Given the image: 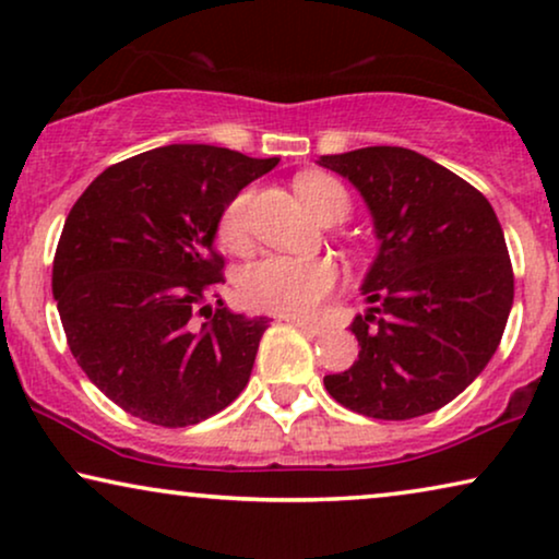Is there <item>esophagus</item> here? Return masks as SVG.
Returning <instances> with one entry per match:
<instances>
[{"label":"esophagus","instance_id":"1","mask_svg":"<svg viewBox=\"0 0 559 559\" xmlns=\"http://www.w3.org/2000/svg\"><path fill=\"white\" fill-rule=\"evenodd\" d=\"M287 323H293L295 328H300L302 333H310V335H320L323 333V325L318 323H310V320H300V318H285Z\"/></svg>","mask_w":559,"mask_h":559}]
</instances>
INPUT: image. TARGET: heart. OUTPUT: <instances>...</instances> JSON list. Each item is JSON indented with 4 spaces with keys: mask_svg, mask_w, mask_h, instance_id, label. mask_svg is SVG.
<instances>
[{
    "mask_svg": "<svg viewBox=\"0 0 559 559\" xmlns=\"http://www.w3.org/2000/svg\"><path fill=\"white\" fill-rule=\"evenodd\" d=\"M297 193L318 218H343L348 213V193L331 175H302ZM251 190H241L218 218V239L226 249L239 251L247 243V216ZM335 285V266L325 259L270 254L243 266L239 293L249 308L277 316H310L331 295Z\"/></svg>",
    "mask_w": 559,
    "mask_h": 559,
    "instance_id": "b5f03b06",
    "label": "heart"
}]
</instances>
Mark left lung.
<instances>
[{
  "label": "left lung",
  "mask_w": 559,
  "mask_h": 559,
  "mask_svg": "<svg viewBox=\"0 0 559 559\" xmlns=\"http://www.w3.org/2000/svg\"><path fill=\"white\" fill-rule=\"evenodd\" d=\"M318 163L354 182L381 241L361 285L377 308L350 323L358 361L323 379L328 394L373 419L445 407L491 361L514 302V270L491 203L404 147Z\"/></svg>",
  "instance_id": "1"
}]
</instances>
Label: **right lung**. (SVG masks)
<instances>
[{
    "label": "right lung",
    "instance_id": "right-lung-1",
    "mask_svg": "<svg viewBox=\"0 0 559 559\" xmlns=\"http://www.w3.org/2000/svg\"><path fill=\"white\" fill-rule=\"evenodd\" d=\"M277 163L167 144L106 167L68 213L52 259L60 323L86 377L129 415L198 425L247 386L270 320L218 300L213 239L226 203Z\"/></svg>",
    "mask_w": 559,
    "mask_h": 559
}]
</instances>
